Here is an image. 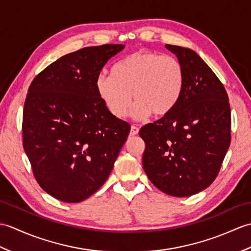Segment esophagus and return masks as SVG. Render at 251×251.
Masks as SVG:
<instances>
[{"label":"esophagus","instance_id":"esophagus-1","mask_svg":"<svg viewBox=\"0 0 251 251\" xmlns=\"http://www.w3.org/2000/svg\"><path fill=\"white\" fill-rule=\"evenodd\" d=\"M138 132H139V128H138L137 126L132 125V126L130 127V135H131V136H135V135L138 134Z\"/></svg>","mask_w":251,"mask_h":251}]
</instances>
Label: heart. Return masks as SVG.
I'll return each mask as SVG.
<instances>
[{
	"instance_id": "1",
	"label": "heart",
	"mask_w": 251,
	"mask_h": 251,
	"mask_svg": "<svg viewBox=\"0 0 251 251\" xmlns=\"http://www.w3.org/2000/svg\"><path fill=\"white\" fill-rule=\"evenodd\" d=\"M184 68L177 58L152 50H139L111 68V75L99 74L96 90L110 113L124 119L132 100L131 114L145 119L164 116L174 109L184 88Z\"/></svg>"
}]
</instances>
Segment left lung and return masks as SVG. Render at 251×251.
Segmentation results:
<instances>
[{
  "mask_svg": "<svg viewBox=\"0 0 251 251\" xmlns=\"http://www.w3.org/2000/svg\"><path fill=\"white\" fill-rule=\"evenodd\" d=\"M184 68L174 109L142 126L143 169L164 193L191 196L217 178L231 143V109L223 84L195 51L166 44Z\"/></svg>",
  "mask_w": 251,
  "mask_h": 251,
  "instance_id": "8db88e82",
  "label": "left lung"
}]
</instances>
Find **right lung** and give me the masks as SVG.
Listing matches in <instances>:
<instances>
[{
    "label": "right lung",
    "mask_w": 251,
    "mask_h": 251,
    "mask_svg": "<svg viewBox=\"0 0 251 251\" xmlns=\"http://www.w3.org/2000/svg\"><path fill=\"white\" fill-rule=\"evenodd\" d=\"M123 44L84 47L33 78L23 114V146L46 193L78 202L108 179L130 125L106 110L96 78Z\"/></svg>",
    "instance_id": "1"
}]
</instances>
